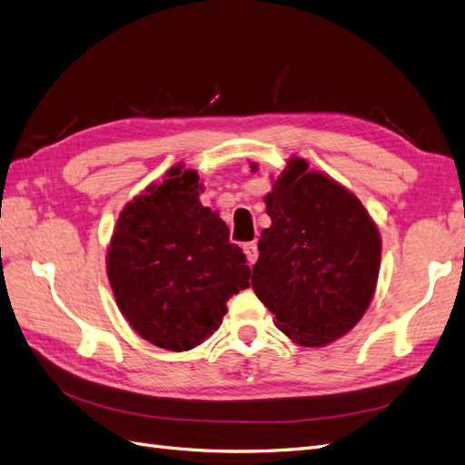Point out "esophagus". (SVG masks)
Wrapping results in <instances>:
<instances>
[{"label": "esophagus", "mask_w": 465, "mask_h": 465, "mask_svg": "<svg viewBox=\"0 0 465 465\" xmlns=\"http://www.w3.org/2000/svg\"><path fill=\"white\" fill-rule=\"evenodd\" d=\"M244 254L248 260V265H254L258 260V244L256 242H248L244 244Z\"/></svg>", "instance_id": "34e87169"}]
</instances>
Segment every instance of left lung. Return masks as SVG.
I'll return each mask as SVG.
<instances>
[{
	"mask_svg": "<svg viewBox=\"0 0 465 465\" xmlns=\"http://www.w3.org/2000/svg\"><path fill=\"white\" fill-rule=\"evenodd\" d=\"M256 171V163H250ZM252 289L275 326L302 347H323L353 330L372 302L382 241L357 195L299 157L265 193Z\"/></svg>",
	"mask_w": 465,
	"mask_h": 465,
	"instance_id": "obj_1",
	"label": "left lung"
}]
</instances>
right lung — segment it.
Wrapping results in <instances>:
<instances>
[{
	"instance_id": "add662e5",
	"label": "right lung",
	"mask_w": 465,
	"mask_h": 465,
	"mask_svg": "<svg viewBox=\"0 0 465 465\" xmlns=\"http://www.w3.org/2000/svg\"><path fill=\"white\" fill-rule=\"evenodd\" d=\"M203 184L178 163L120 211L106 273L122 316L145 341L190 351L219 330L227 301L250 283L229 227L203 207Z\"/></svg>"
}]
</instances>
